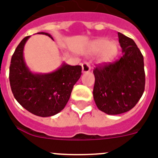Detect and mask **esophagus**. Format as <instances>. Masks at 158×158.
<instances>
[{
	"mask_svg": "<svg viewBox=\"0 0 158 158\" xmlns=\"http://www.w3.org/2000/svg\"><path fill=\"white\" fill-rule=\"evenodd\" d=\"M90 71V66L88 63H83L82 64V71L83 73H87Z\"/></svg>",
	"mask_w": 158,
	"mask_h": 158,
	"instance_id": "1",
	"label": "esophagus"
}]
</instances>
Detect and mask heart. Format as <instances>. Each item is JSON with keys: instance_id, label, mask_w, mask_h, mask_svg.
Returning a JSON list of instances; mask_svg holds the SVG:
<instances>
[{"instance_id": "1", "label": "heart", "mask_w": 158, "mask_h": 158, "mask_svg": "<svg viewBox=\"0 0 158 158\" xmlns=\"http://www.w3.org/2000/svg\"><path fill=\"white\" fill-rule=\"evenodd\" d=\"M90 55H98L100 62L108 64L113 61L118 53V45L115 41H109L107 39H98L91 43L89 48Z\"/></svg>"}]
</instances>
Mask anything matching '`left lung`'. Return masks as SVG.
Here are the masks:
<instances>
[{"label": "left lung", "instance_id": "1", "mask_svg": "<svg viewBox=\"0 0 158 158\" xmlns=\"http://www.w3.org/2000/svg\"><path fill=\"white\" fill-rule=\"evenodd\" d=\"M123 56L115 63L99 65L93 96L96 106L107 114H119L134 107L145 90L143 56L132 39L118 32Z\"/></svg>", "mask_w": 158, "mask_h": 158}]
</instances>
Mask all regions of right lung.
<instances>
[{
	"instance_id": "1",
	"label": "right lung",
	"mask_w": 158,
	"mask_h": 158,
	"mask_svg": "<svg viewBox=\"0 0 158 158\" xmlns=\"http://www.w3.org/2000/svg\"><path fill=\"white\" fill-rule=\"evenodd\" d=\"M52 39L47 32H39ZM29 36L16 47L9 67V82L16 101L30 113L40 117L58 114L65 107L74 85L82 74V67L62 65L51 73L31 72L24 59V48Z\"/></svg>"
}]
</instances>
